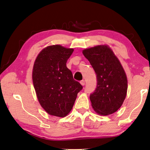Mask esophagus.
I'll list each match as a JSON object with an SVG mask.
<instances>
[{
    "instance_id": "1",
    "label": "esophagus",
    "mask_w": 150,
    "mask_h": 150,
    "mask_svg": "<svg viewBox=\"0 0 150 150\" xmlns=\"http://www.w3.org/2000/svg\"><path fill=\"white\" fill-rule=\"evenodd\" d=\"M80 83H81V85H82V86H84V84H85V81H84V80H82V81H81Z\"/></svg>"
}]
</instances>
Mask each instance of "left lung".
<instances>
[{"label":"left lung","mask_w":150,"mask_h":150,"mask_svg":"<svg viewBox=\"0 0 150 150\" xmlns=\"http://www.w3.org/2000/svg\"><path fill=\"white\" fill-rule=\"evenodd\" d=\"M83 54L96 75V88L90 95L92 108L100 115L115 113L123 103L128 87L126 73L120 62L106 45L85 49Z\"/></svg>","instance_id":"obj_1"}]
</instances>
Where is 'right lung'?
Masks as SVG:
<instances>
[{
	"label": "right lung",
	"instance_id": "add662e5",
	"mask_svg": "<svg viewBox=\"0 0 150 150\" xmlns=\"http://www.w3.org/2000/svg\"><path fill=\"white\" fill-rule=\"evenodd\" d=\"M73 50L61 45L49 46L35 59L32 75L34 88L40 105L51 115L66 117L83 89L66 66Z\"/></svg>",
	"mask_w": 150,
	"mask_h": 150
}]
</instances>
